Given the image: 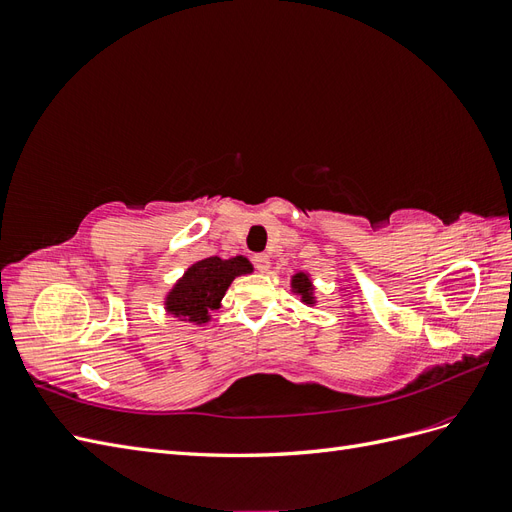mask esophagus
Returning a JSON list of instances; mask_svg holds the SVG:
<instances>
[{"label":"esophagus","instance_id":"34e87169","mask_svg":"<svg viewBox=\"0 0 512 512\" xmlns=\"http://www.w3.org/2000/svg\"><path fill=\"white\" fill-rule=\"evenodd\" d=\"M254 265H256V269H258L260 273H267L269 267H271V260H269L267 254H256V256H254Z\"/></svg>","mask_w":512,"mask_h":512}]
</instances>
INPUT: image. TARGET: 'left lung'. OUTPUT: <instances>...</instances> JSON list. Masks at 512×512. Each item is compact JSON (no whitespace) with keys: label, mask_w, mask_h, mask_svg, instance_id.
Returning <instances> with one entry per match:
<instances>
[{"label":"left lung","mask_w":512,"mask_h":512,"mask_svg":"<svg viewBox=\"0 0 512 512\" xmlns=\"http://www.w3.org/2000/svg\"><path fill=\"white\" fill-rule=\"evenodd\" d=\"M292 292H297V294H301V301L305 303V305H314L316 303V297H314V284H312V280H309V275L307 273H303V271H299V273H294L292 275Z\"/></svg>","instance_id":"8db88e82"}]
</instances>
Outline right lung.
<instances>
[{"instance_id": "right-lung-1", "label": "right lung", "mask_w": 512, "mask_h": 512, "mask_svg": "<svg viewBox=\"0 0 512 512\" xmlns=\"http://www.w3.org/2000/svg\"><path fill=\"white\" fill-rule=\"evenodd\" d=\"M252 271V262L245 256L198 260L166 294V312L185 322L205 324L211 320L213 309L220 307L232 280Z\"/></svg>"}]
</instances>
